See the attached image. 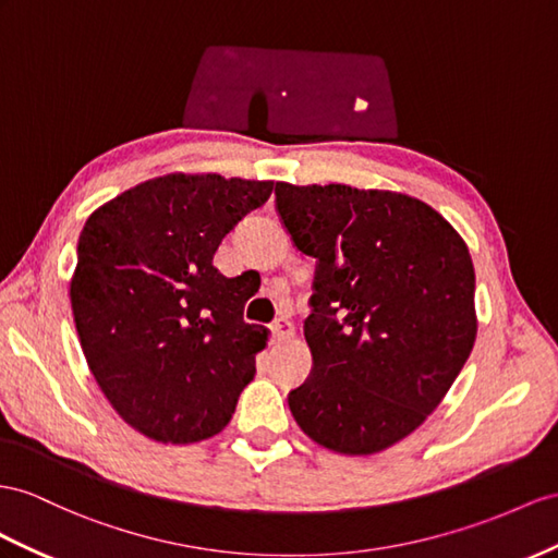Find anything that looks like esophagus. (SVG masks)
Wrapping results in <instances>:
<instances>
[{
	"instance_id": "34e87169",
	"label": "esophagus",
	"mask_w": 558,
	"mask_h": 558,
	"mask_svg": "<svg viewBox=\"0 0 558 558\" xmlns=\"http://www.w3.org/2000/svg\"><path fill=\"white\" fill-rule=\"evenodd\" d=\"M270 332H274L278 341H284L294 335V325L288 318H276L274 325H270Z\"/></svg>"
}]
</instances>
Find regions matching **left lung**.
<instances>
[{
  "label": "left lung",
  "mask_w": 558,
  "mask_h": 558,
  "mask_svg": "<svg viewBox=\"0 0 558 558\" xmlns=\"http://www.w3.org/2000/svg\"><path fill=\"white\" fill-rule=\"evenodd\" d=\"M292 245L316 259L304 335L311 375L290 391L320 446L373 454L432 415L476 339V276L436 209L391 191L276 183Z\"/></svg>",
  "instance_id": "left-lung-1"
}]
</instances>
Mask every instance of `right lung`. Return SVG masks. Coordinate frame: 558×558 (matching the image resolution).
Returning <instances> with one entry per match:
<instances>
[{"label": "right lung", "instance_id": "right-lung-1", "mask_svg": "<svg viewBox=\"0 0 558 558\" xmlns=\"http://www.w3.org/2000/svg\"><path fill=\"white\" fill-rule=\"evenodd\" d=\"M274 181L169 174L138 183L84 223L70 304L84 359L118 415L160 442H195L231 422L266 330L242 320L221 240Z\"/></svg>", "mask_w": 558, "mask_h": 558}]
</instances>
